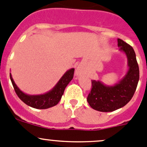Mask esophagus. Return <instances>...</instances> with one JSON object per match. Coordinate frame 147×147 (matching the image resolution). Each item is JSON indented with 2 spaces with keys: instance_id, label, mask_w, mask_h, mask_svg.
Listing matches in <instances>:
<instances>
[{
  "instance_id": "34e87169",
  "label": "esophagus",
  "mask_w": 147,
  "mask_h": 147,
  "mask_svg": "<svg viewBox=\"0 0 147 147\" xmlns=\"http://www.w3.org/2000/svg\"><path fill=\"white\" fill-rule=\"evenodd\" d=\"M82 72H83L82 68L80 66H78V67H77L76 71H75V75H78V76H80V75L82 74Z\"/></svg>"
}]
</instances>
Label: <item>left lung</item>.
<instances>
[{"mask_svg": "<svg viewBox=\"0 0 147 147\" xmlns=\"http://www.w3.org/2000/svg\"><path fill=\"white\" fill-rule=\"evenodd\" d=\"M120 51L127 56L128 69L125 75L113 85L100 80H92V90L87 102L92 109L103 112H113L125 106L131 100L139 80V69L136 54L131 46L117 39Z\"/></svg>", "mask_w": 147, "mask_h": 147, "instance_id": "1", "label": "left lung"}]
</instances>
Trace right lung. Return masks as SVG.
I'll list each match as a JSON object with an SVG mask.
<instances>
[{"label":"right lung","mask_w":147,"mask_h":147,"mask_svg":"<svg viewBox=\"0 0 147 147\" xmlns=\"http://www.w3.org/2000/svg\"><path fill=\"white\" fill-rule=\"evenodd\" d=\"M74 72V68L68 69L52 90L42 94H28L23 92L16 85L12 78L11 73H10V78L16 94L22 101L31 107L44 109H48L58 104L64 93L65 87L73 78Z\"/></svg>","instance_id":"1"}]
</instances>
